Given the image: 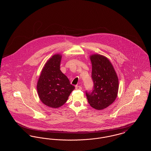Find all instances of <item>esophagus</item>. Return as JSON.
I'll return each instance as SVG.
<instances>
[{"label": "esophagus", "instance_id": "1", "mask_svg": "<svg viewBox=\"0 0 151 151\" xmlns=\"http://www.w3.org/2000/svg\"><path fill=\"white\" fill-rule=\"evenodd\" d=\"M75 89H76V90H81V89H82V88H81V86H75Z\"/></svg>", "mask_w": 151, "mask_h": 151}]
</instances>
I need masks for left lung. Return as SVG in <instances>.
<instances>
[{"label": "left lung", "mask_w": 151, "mask_h": 151, "mask_svg": "<svg viewBox=\"0 0 151 151\" xmlns=\"http://www.w3.org/2000/svg\"><path fill=\"white\" fill-rule=\"evenodd\" d=\"M90 59L94 87L91 93L86 92V97L92 108L100 110L115 100L119 88L118 78L108 58L95 54L90 56Z\"/></svg>", "instance_id": "1"}]
</instances>
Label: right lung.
I'll list each match as a JSON object with an SVG mask.
<instances>
[{
  "mask_svg": "<svg viewBox=\"0 0 151 151\" xmlns=\"http://www.w3.org/2000/svg\"><path fill=\"white\" fill-rule=\"evenodd\" d=\"M62 55L52 56L44 65L37 84L39 98L45 105L58 108L63 105L75 89L60 70Z\"/></svg>",
  "mask_w": 151,
  "mask_h": 151,
  "instance_id": "1",
  "label": "right lung"
}]
</instances>
